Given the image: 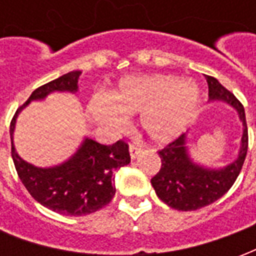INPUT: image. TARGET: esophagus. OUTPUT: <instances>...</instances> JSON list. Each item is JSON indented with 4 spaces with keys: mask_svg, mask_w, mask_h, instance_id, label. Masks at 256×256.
<instances>
[{
    "mask_svg": "<svg viewBox=\"0 0 256 256\" xmlns=\"http://www.w3.org/2000/svg\"><path fill=\"white\" fill-rule=\"evenodd\" d=\"M141 150H141L140 146H137V145H130V146H128V152H130V158H132V159H136V158L141 154Z\"/></svg>",
    "mask_w": 256,
    "mask_h": 256,
    "instance_id": "esophagus-1",
    "label": "esophagus"
}]
</instances>
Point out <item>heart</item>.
<instances>
[{
  "label": "heart",
  "instance_id": "obj_1",
  "mask_svg": "<svg viewBox=\"0 0 256 256\" xmlns=\"http://www.w3.org/2000/svg\"><path fill=\"white\" fill-rule=\"evenodd\" d=\"M200 102V89L192 79L172 74L124 76L111 94H96L88 104L90 118L98 126L119 132L128 126V115L140 114V124L158 144H167L188 128Z\"/></svg>",
  "mask_w": 256,
  "mask_h": 256
}]
</instances>
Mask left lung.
<instances>
[{"instance_id":"left-lung-1","label":"left lung","mask_w":256,"mask_h":256,"mask_svg":"<svg viewBox=\"0 0 256 256\" xmlns=\"http://www.w3.org/2000/svg\"><path fill=\"white\" fill-rule=\"evenodd\" d=\"M206 79L210 102H225L237 112L242 124L240 148L234 160L222 167L204 166L194 160L189 150L188 133L159 150L162 167L150 184L158 198L178 211H194L222 198L238 177L247 155L248 130L244 106L216 79L212 76Z\"/></svg>"}]
</instances>
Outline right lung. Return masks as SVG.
Wrapping results in <instances>:
<instances>
[{"mask_svg": "<svg viewBox=\"0 0 256 256\" xmlns=\"http://www.w3.org/2000/svg\"><path fill=\"white\" fill-rule=\"evenodd\" d=\"M80 71H71L36 89L10 122L12 159L20 181L44 207L67 216H82L106 207L115 196L114 172L130 163L128 146L123 141L112 145L84 137L76 150L58 164L38 167L18 154L14 137L19 114L32 101H42L54 92L78 93Z\"/></svg>", "mask_w": 256, "mask_h": 256, "instance_id": "right-lung-1", "label": "right lung"}]
</instances>
